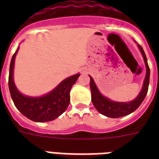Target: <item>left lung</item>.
<instances>
[{"label": "left lung", "instance_id": "obj_1", "mask_svg": "<svg viewBox=\"0 0 159 159\" xmlns=\"http://www.w3.org/2000/svg\"><path fill=\"white\" fill-rule=\"evenodd\" d=\"M138 47L139 48L142 55H143V60L145 62L146 69V77L143 82V88L141 92L138 95L135 99H133L130 102H116L111 99H108L107 97L102 95L97 88L95 81L91 75L90 76V88L92 92V101L94 107L103 116L109 118H119L126 116L129 114L134 112L141 105L143 101L145 99L146 95L147 94L149 87V82H150V67L147 64V59L146 54L143 51V48L138 44Z\"/></svg>", "mask_w": 159, "mask_h": 159}]
</instances>
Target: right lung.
I'll use <instances>...</instances> for the list:
<instances>
[{"instance_id":"obj_1","label":"right lung","mask_w":159,"mask_h":159,"mask_svg":"<svg viewBox=\"0 0 159 159\" xmlns=\"http://www.w3.org/2000/svg\"><path fill=\"white\" fill-rule=\"evenodd\" d=\"M17 50L12 56L9 67L8 88L14 104L22 115L34 122L52 121L62 115L70 102V91L80 74L65 79L52 91L40 97L25 95L18 91L13 80V69Z\"/></svg>"}]
</instances>
